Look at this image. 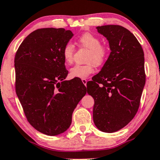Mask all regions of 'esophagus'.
<instances>
[{
    "mask_svg": "<svg viewBox=\"0 0 160 160\" xmlns=\"http://www.w3.org/2000/svg\"><path fill=\"white\" fill-rule=\"evenodd\" d=\"M82 83H83L84 85L86 86V83H87V80H86V78H82Z\"/></svg>",
    "mask_w": 160,
    "mask_h": 160,
    "instance_id": "obj_1",
    "label": "esophagus"
}]
</instances>
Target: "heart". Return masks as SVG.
Returning a JSON list of instances; mask_svg holds the SVG:
<instances>
[{
    "mask_svg": "<svg viewBox=\"0 0 160 160\" xmlns=\"http://www.w3.org/2000/svg\"><path fill=\"white\" fill-rule=\"evenodd\" d=\"M78 45L82 48L88 49L86 58L87 63L84 65H76L70 69L72 78H86L94 72V67L101 66L107 61L109 56V49L102 45L98 36L91 32H84L78 39ZM63 59L67 65L72 64L74 62V47L70 42L64 45L62 48Z\"/></svg>",
    "mask_w": 160,
    "mask_h": 160,
    "instance_id": "heart-1",
    "label": "heart"
}]
</instances>
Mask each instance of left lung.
<instances>
[{
	"label": "left lung",
	"instance_id": "left-lung-1",
	"mask_svg": "<svg viewBox=\"0 0 160 160\" xmlns=\"http://www.w3.org/2000/svg\"><path fill=\"white\" fill-rule=\"evenodd\" d=\"M111 53L101 71L87 82L95 100L93 120L100 130L113 132L134 118L145 84L144 51L137 38L120 25L97 27Z\"/></svg>",
	"mask_w": 160,
	"mask_h": 160
}]
</instances>
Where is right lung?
<instances>
[{
    "mask_svg": "<svg viewBox=\"0 0 160 160\" xmlns=\"http://www.w3.org/2000/svg\"><path fill=\"white\" fill-rule=\"evenodd\" d=\"M73 33L64 28H41L29 34L15 57V92L28 122L48 136L65 132L86 94L80 80H64L62 48Z\"/></svg>",
    "mask_w": 160,
    "mask_h": 160,
    "instance_id": "1",
    "label": "right lung"
}]
</instances>
